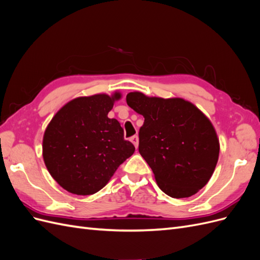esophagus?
I'll return each mask as SVG.
<instances>
[{"mask_svg": "<svg viewBox=\"0 0 260 260\" xmlns=\"http://www.w3.org/2000/svg\"><path fill=\"white\" fill-rule=\"evenodd\" d=\"M130 141L133 143V145L136 146V148H138V145H139V137L138 136H133L130 138Z\"/></svg>", "mask_w": 260, "mask_h": 260, "instance_id": "obj_1", "label": "esophagus"}]
</instances>
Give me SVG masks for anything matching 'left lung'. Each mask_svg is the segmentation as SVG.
<instances>
[{
  "instance_id": "1",
  "label": "left lung",
  "mask_w": 260,
  "mask_h": 260,
  "mask_svg": "<svg viewBox=\"0 0 260 260\" xmlns=\"http://www.w3.org/2000/svg\"><path fill=\"white\" fill-rule=\"evenodd\" d=\"M125 100L144 117L139 152L160 190L175 199L198 193L214 174L219 157V141L208 118L182 99L131 92Z\"/></svg>"
}]
</instances>
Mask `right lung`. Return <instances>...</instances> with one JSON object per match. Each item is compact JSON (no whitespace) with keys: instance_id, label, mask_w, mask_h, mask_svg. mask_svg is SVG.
<instances>
[{"instance_id":"add662e5","label":"right lung","mask_w":260,"mask_h":260,"mask_svg":"<svg viewBox=\"0 0 260 260\" xmlns=\"http://www.w3.org/2000/svg\"><path fill=\"white\" fill-rule=\"evenodd\" d=\"M119 99V93L75 99L49 123L43 138L44 162L66 191L77 195L99 192L135 153L120 123L107 117Z\"/></svg>"}]
</instances>
